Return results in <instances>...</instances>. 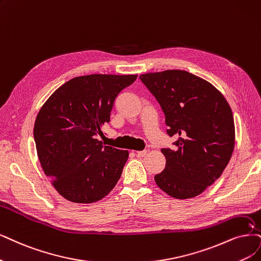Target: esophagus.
<instances>
[{
	"instance_id": "34e87169",
	"label": "esophagus",
	"mask_w": 261,
	"mask_h": 261,
	"mask_svg": "<svg viewBox=\"0 0 261 261\" xmlns=\"http://www.w3.org/2000/svg\"><path fill=\"white\" fill-rule=\"evenodd\" d=\"M146 153H147V150H139V151H137V156L140 158H143L146 156Z\"/></svg>"
}]
</instances>
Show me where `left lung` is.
<instances>
[{"mask_svg": "<svg viewBox=\"0 0 261 261\" xmlns=\"http://www.w3.org/2000/svg\"><path fill=\"white\" fill-rule=\"evenodd\" d=\"M166 116L175 149L162 148L166 168L155 175L158 187L176 199L202 194L221 175L234 148L232 111L218 89L180 70L140 76Z\"/></svg>", "mask_w": 261, "mask_h": 261, "instance_id": "8db88e82", "label": "left lung"}]
</instances>
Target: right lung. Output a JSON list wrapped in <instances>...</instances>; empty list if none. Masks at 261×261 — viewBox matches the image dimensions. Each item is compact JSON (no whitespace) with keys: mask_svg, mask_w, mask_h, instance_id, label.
<instances>
[{"mask_svg":"<svg viewBox=\"0 0 261 261\" xmlns=\"http://www.w3.org/2000/svg\"><path fill=\"white\" fill-rule=\"evenodd\" d=\"M138 75L91 74L59 87L38 112L34 140L38 160L53 186L74 203L109 195L121 176L128 150L96 139L110 121L118 93Z\"/></svg>","mask_w":261,"mask_h":261,"instance_id":"obj_1","label":"right lung"}]
</instances>
